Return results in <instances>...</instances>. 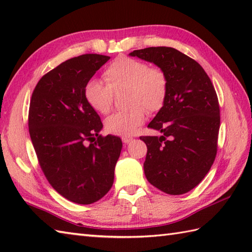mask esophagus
I'll list each match as a JSON object with an SVG mask.
<instances>
[{
  "label": "esophagus",
  "instance_id": "34e87169",
  "mask_svg": "<svg viewBox=\"0 0 252 252\" xmlns=\"http://www.w3.org/2000/svg\"><path fill=\"white\" fill-rule=\"evenodd\" d=\"M132 141H133V137H131V136H123L122 137V142L125 144H129Z\"/></svg>",
  "mask_w": 252,
  "mask_h": 252
}]
</instances>
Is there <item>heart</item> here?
Listing matches in <instances>:
<instances>
[{"instance_id":"obj_1","label":"heart","mask_w":252,"mask_h":252,"mask_svg":"<svg viewBox=\"0 0 252 252\" xmlns=\"http://www.w3.org/2000/svg\"><path fill=\"white\" fill-rule=\"evenodd\" d=\"M103 83L91 79L84 87V98L92 109L101 115L110 111L114 92L126 89V101L131 107L117 111L105 120V129L111 134L130 136L146 119V110L155 114L162 109L169 94L167 73L158 67L136 58L120 56L105 69Z\"/></svg>"}]
</instances>
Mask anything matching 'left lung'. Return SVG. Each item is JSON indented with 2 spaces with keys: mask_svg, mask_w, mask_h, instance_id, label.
<instances>
[{
  "mask_svg": "<svg viewBox=\"0 0 252 252\" xmlns=\"http://www.w3.org/2000/svg\"><path fill=\"white\" fill-rule=\"evenodd\" d=\"M130 55L154 63L169 79L167 101L148 125L162 135L140 137L147 146L146 179L167 194H185L203 180L217 156L220 106L215 87L199 63L173 47Z\"/></svg>",
  "mask_w": 252,
  "mask_h": 252,
  "instance_id": "obj_1",
  "label": "left lung"
}]
</instances>
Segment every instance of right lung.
Returning <instances> with one entry per match:
<instances>
[{"label":"right lung","instance_id":"obj_1","mask_svg":"<svg viewBox=\"0 0 252 252\" xmlns=\"http://www.w3.org/2000/svg\"><path fill=\"white\" fill-rule=\"evenodd\" d=\"M109 56L84 54L40 79L31 96L28 126L39 164L58 194L80 205L103 198L114 184L122 142L101 136L103 123L84 98V87Z\"/></svg>","mask_w":252,"mask_h":252}]
</instances>
